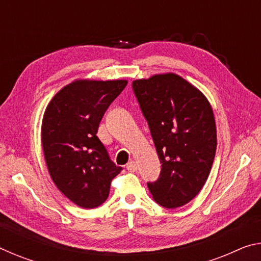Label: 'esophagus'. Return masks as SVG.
<instances>
[{
	"instance_id": "obj_1",
	"label": "esophagus",
	"mask_w": 261,
	"mask_h": 261,
	"mask_svg": "<svg viewBox=\"0 0 261 261\" xmlns=\"http://www.w3.org/2000/svg\"><path fill=\"white\" fill-rule=\"evenodd\" d=\"M126 169L127 171H130V173H135V171L138 169V167H137V163L135 161H130L126 165Z\"/></svg>"
}]
</instances>
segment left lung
Returning <instances> with one entry per match:
<instances>
[{
	"mask_svg": "<svg viewBox=\"0 0 261 261\" xmlns=\"http://www.w3.org/2000/svg\"><path fill=\"white\" fill-rule=\"evenodd\" d=\"M148 123L161 173L147 183L153 199L176 208L197 196L206 183L216 151V126L208 100L176 73L154 74L132 83Z\"/></svg>",
	"mask_w": 261,
	"mask_h": 261,
	"instance_id": "1",
	"label": "left lung"
}]
</instances>
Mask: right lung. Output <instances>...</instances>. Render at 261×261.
I'll list each match as a JSON object with an SVG mask.
<instances>
[{
  "label": "right lung",
  "instance_id": "1",
  "mask_svg": "<svg viewBox=\"0 0 261 261\" xmlns=\"http://www.w3.org/2000/svg\"><path fill=\"white\" fill-rule=\"evenodd\" d=\"M127 81H74L57 92L41 126L43 155L57 189L83 208L106 201L121 167L110 160L96 136L110 103Z\"/></svg>",
  "mask_w": 261,
  "mask_h": 261
}]
</instances>
